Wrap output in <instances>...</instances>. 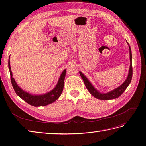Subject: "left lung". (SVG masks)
Returning <instances> with one entry per match:
<instances>
[{"label":"left lung","instance_id":"obj_1","mask_svg":"<svg viewBox=\"0 0 146 146\" xmlns=\"http://www.w3.org/2000/svg\"><path fill=\"white\" fill-rule=\"evenodd\" d=\"M128 45L129 47V50H130V68H129V74H128V76L127 77V79L124 81L121 86L115 88L113 90L110 91L107 93H101L99 91L96 90V88L94 87V86L92 85V83L89 81V80L86 77V76L84 75L81 71H79L80 75L81 77L82 78L83 80L85 83V85L89 91V92L91 93L92 96H93L94 98L100 99V100H110V99H114L119 98L124 91L126 90L127 86L130 85V83L131 81L132 78V74H133V69H132V55H131V48L129 45V44L127 42Z\"/></svg>","mask_w":146,"mask_h":146}]
</instances>
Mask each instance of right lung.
<instances>
[{"mask_svg": "<svg viewBox=\"0 0 146 146\" xmlns=\"http://www.w3.org/2000/svg\"><path fill=\"white\" fill-rule=\"evenodd\" d=\"M8 68L10 70L12 86L14 88L16 93L22 99H23L26 102L31 105L34 106V107H41V106H46L50 104L58 99L61 93H62L66 76V69H64L63 72L61 73L58 83H57L56 86L54 89L46 94L35 95L30 94L29 92L23 90L16 83L15 78L13 77V74L10 67V57L9 60H8Z\"/></svg>", "mask_w": 146, "mask_h": 146, "instance_id": "obj_1", "label": "right lung"}]
</instances>
